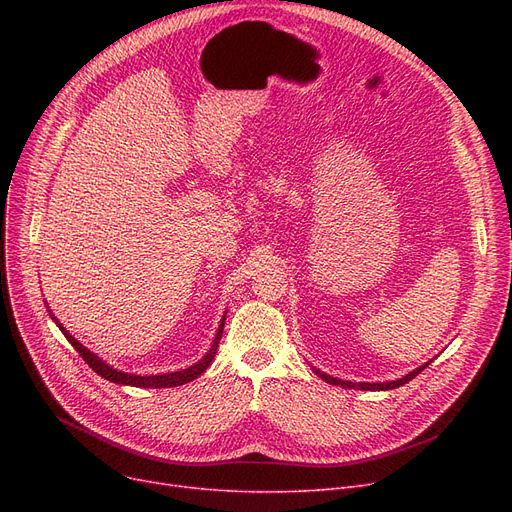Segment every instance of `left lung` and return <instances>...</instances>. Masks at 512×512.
<instances>
[{
	"instance_id": "8db88e82",
	"label": "left lung",
	"mask_w": 512,
	"mask_h": 512,
	"mask_svg": "<svg viewBox=\"0 0 512 512\" xmlns=\"http://www.w3.org/2000/svg\"><path fill=\"white\" fill-rule=\"evenodd\" d=\"M429 363H425V365H421V367H417L415 371H411V373H407V375H402L400 380H394V382H380V384H369V382H359V384H355V382H346V380H338V378H332V375H328V373H324V371H319V369H313L321 380H326L328 384H332V386H342V388H355V390H392V388H398V386H405L407 382H411L415 375H419L425 367H427Z\"/></svg>"
}]
</instances>
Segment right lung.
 I'll list each match as a JSON object with an SVG mask.
<instances>
[{"label": "right lung", "instance_id": "1", "mask_svg": "<svg viewBox=\"0 0 512 512\" xmlns=\"http://www.w3.org/2000/svg\"><path fill=\"white\" fill-rule=\"evenodd\" d=\"M49 315H51V313H49ZM51 319L58 324L56 317L51 315ZM224 321H226V317H222V324H220V328H218V334H215V340H213L211 348L205 353V357H203L201 361H197L195 365L186 367V369L172 371V373H161V375H134V373L118 371V369L107 365L105 361H101L97 355H93V353L89 351V348H85L74 336H70V334L62 328V324H58V328L62 330V334L66 336V340L76 348V353H78L80 357H83V359L87 361V365H89L95 373H99L101 378L110 380V382H114V384L134 386V388H174V386H182V384H186V382L197 380L199 375L211 365L215 353H218V344H220V338H222V332H224Z\"/></svg>", "mask_w": 512, "mask_h": 512}]
</instances>
